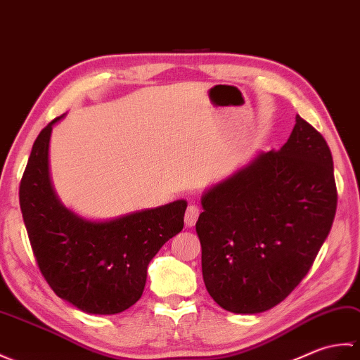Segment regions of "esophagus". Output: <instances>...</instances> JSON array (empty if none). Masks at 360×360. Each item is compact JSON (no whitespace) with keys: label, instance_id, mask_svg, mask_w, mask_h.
<instances>
[{"label":"esophagus","instance_id":"1","mask_svg":"<svg viewBox=\"0 0 360 360\" xmlns=\"http://www.w3.org/2000/svg\"><path fill=\"white\" fill-rule=\"evenodd\" d=\"M202 210L198 207L195 203H191L188 207H186V214H185V225L188 228H193L195 225V221L198 219V215H200Z\"/></svg>","mask_w":360,"mask_h":360}]
</instances>
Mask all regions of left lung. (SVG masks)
<instances>
[{
	"label": "left lung",
	"instance_id": "1",
	"mask_svg": "<svg viewBox=\"0 0 360 360\" xmlns=\"http://www.w3.org/2000/svg\"><path fill=\"white\" fill-rule=\"evenodd\" d=\"M195 223L206 290L236 314L285 300L313 266L338 207L331 150L295 117L288 141L202 195Z\"/></svg>",
	"mask_w": 360,
	"mask_h": 360
}]
</instances>
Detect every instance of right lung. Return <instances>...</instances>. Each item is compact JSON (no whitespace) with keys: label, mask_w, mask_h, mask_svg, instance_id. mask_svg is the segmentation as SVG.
<instances>
[{"label":"right lung","mask_w":360,"mask_h":360,"mask_svg":"<svg viewBox=\"0 0 360 360\" xmlns=\"http://www.w3.org/2000/svg\"><path fill=\"white\" fill-rule=\"evenodd\" d=\"M52 120L39 132L20 185V206L32 251L58 297L89 314H117L145 290L149 262L183 229L186 200L112 220L79 217L60 202L49 175Z\"/></svg>","instance_id":"add662e5"}]
</instances>
